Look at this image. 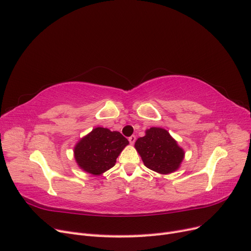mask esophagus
Here are the masks:
<instances>
[{
	"mask_svg": "<svg viewBox=\"0 0 251 251\" xmlns=\"http://www.w3.org/2000/svg\"><path fill=\"white\" fill-rule=\"evenodd\" d=\"M128 141H130L131 144H133V143L136 141V136H135V135H132L131 137H128Z\"/></svg>",
	"mask_w": 251,
	"mask_h": 251,
	"instance_id": "esophagus-1",
	"label": "esophagus"
}]
</instances>
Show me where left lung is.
<instances>
[{"label":"left lung","mask_w":251,"mask_h":251,"mask_svg":"<svg viewBox=\"0 0 251 251\" xmlns=\"http://www.w3.org/2000/svg\"><path fill=\"white\" fill-rule=\"evenodd\" d=\"M135 148L144 165L160 174L176 171L184 157L183 150L178 147L170 133L161 127H151L146 136L135 142Z\"/></svg>","instance_id":"8db88e82"}]
</instances>
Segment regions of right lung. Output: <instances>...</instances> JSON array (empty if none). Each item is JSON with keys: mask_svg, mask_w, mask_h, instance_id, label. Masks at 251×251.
Masks as SVG:
<instances>
[{"mask_svg": "<svg viewBox=\"0 0 251 251\" xmlns=\"http://www.w3.org/2000/svg\"><path fill=\"white\" fill-rule=\"evenodd\" d=\"M128 140L119 132L96 127L74 148V157L79 168L87 173L100 175L115 165L116 159Z\"/></svg>", "mask_w": 251, "mask_h": 251, "instance_id": "1", "label": "right lung"}]
</instances>
